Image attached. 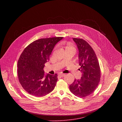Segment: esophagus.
I'll return each instance as SVG.
<instances>
[{
    "label": "esophagus",
    "mask_w": 122,
    "mask_h": 122,
    "mask_svg": "<svg viewBox=\"0 0 122 122\" xmlns=\"http://www.w3.org/2000/svg\"><path fill=\"white\" fill-rule=\"evenodd\" d=\"M59 76H60L61 77H64L65 76V74H64V73H60L59 74Z\"/></svg>",
    "instance_id": "1"
}]
</instances>
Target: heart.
Wrapping results in <instances>:
<instances>
[{"instance_id":"b5f03b06","label":"heart","mask_w":122,"mask_h":122,"mask_svg":"<svg viewBox=\"0 0 122 122\" xmlns=\"http://www.w3.org/2000/svg\"><path fill=\"white\" fill-rule=\"evenodd\" d=\"M64 47H65V50L68 49H73L75 50V48H74L73 45L72 44H71V43H67L66 44H65Z\"/></svg>"}]
</instances>
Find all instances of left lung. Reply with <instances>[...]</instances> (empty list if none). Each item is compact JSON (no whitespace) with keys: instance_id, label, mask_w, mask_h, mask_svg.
<instances>
[{"instance_id":"obj_1","label":"left lung","mask_w":122,"mask_h":122,"mask_svg":"<svg viewBox=\"0 0 122 122\" xmlns=\"http://www.w3.org/2000/svg\"><path fill=\"white\" fill-rule=\"evenodd\" d=\"M79 51V70L82 73L81 78L75 79L69 85L71 92L82 98L94 92L100 79V69L98 61L91 46L81 39L73 38Z\"/></svg>"}]
</instances>
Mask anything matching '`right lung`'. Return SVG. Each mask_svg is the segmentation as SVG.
<instances>
[{"instance_id": "right-lung-1", "label": "right lung", "mask_w": 122, "mask_h": 122, "mask_svg": "<svg viewBox=\"0 0 122 122\" xmlns=\"http://www.w3.org/2000/svg\"><path fill=\"white\" fill-rule=\"evenodd\" d=\"M63 38L36 40L27 46L21 55L17 64L18 77L23 88L30 95L43 97L54 89L57 75H45L43 68L55 45Z\"/></svg>"}]
</instances>
